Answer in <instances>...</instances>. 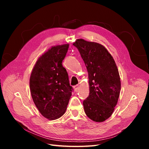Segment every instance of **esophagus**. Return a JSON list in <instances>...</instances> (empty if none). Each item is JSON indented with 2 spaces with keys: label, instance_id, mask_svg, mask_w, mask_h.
Masks as SVG:
<instances>
[{
  "label": "esophagus",
  "instance_id": "obj_1",
  "mask_svg": "<svg viewBox=\"0 0 149 149\" xmlns=\"http://www.w3.org/2000/svg\"><path fill=\"white\" fill-rule=\"evenodd\" d=\"M74 90H75V92H77L78 90H79V85H76V86H74Z\"/></svg>",
  "mask_w": 149,
  "mask_h": 149
}]
</instances>
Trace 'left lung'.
Returning <instances> with one entry per match:
<instances>
[{
  "label": "left lung",
  "instance_id": "1",
  "mask_svg": "<svg viewBox=\"0 0 149 149\" xmlns=\"http://www.w3.org/2000/svg\"><path fill=\"white\" fill-rule=\"evenodd\" d=\"M73 45L80 52L88 72L89 95L83 101L84 112L95 122L112 114L118 102L121 81L112 56L103 45L77 39Z\"/></svg>",
  "mask_w": 149,
  "mask_h": 149
}]
</instances>
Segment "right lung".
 <instances>
[{
    "label": "right lung",
    "mask_w": 149,
    "mask_h": 149,
    "mask_svg": "<svg viewBox=\"0 0 149 149\" xmlns=\"http://www.w3.org/2000/svg\"><path fill=\"white\" fill-rule=\"evenodd\" d=\"M69 44L52 46L38 59L31 72L29 86L34 103L40 113L50 120L65 113L73 88L63 66Z\"/></svg>",
    "instance_id": "add662e5"
}]
</instances>
